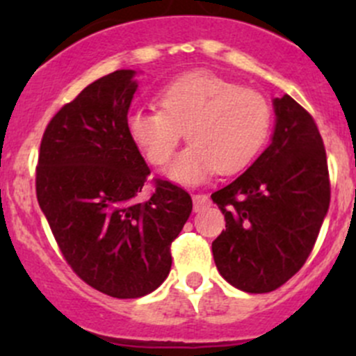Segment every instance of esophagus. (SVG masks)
I'll list each match as a JSON object with an SVG mask.
<instances>
[{
  "label": "esophagus",
  "instance_id": "obj_1",
  "mask_svg": "<svg viewBox=\"0 0 356 356\" xmlns=\"http://www.w3.org/2000/svg\"><path fill=\"white\" fill-rule=\"evenodd\" d=\"M193 203H195V211H200L210 203V198L207 195H203V193H198V195H193Z\"/></svg>",
  "mask_w": 356,
  "mask_h": 356
}]
</instances>
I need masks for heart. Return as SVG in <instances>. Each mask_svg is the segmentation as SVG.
Segmentation results:
<instances>
[{
    "mask_svg": "<svg viewBox=\"0 0 356 356\" xmlns=\"http://www.w3.org/2000/svg\"><path fill=\"white\" fill-rule=\"evenodd\" d=\"M156 102L160 110L127 115L129 136L149 163L161 167L186 131L191 145L167 168V177L181 184H201L217 170H243L264 148L272 127L267 96L211 72L174 79Z\"/></svg>",
    "mask_w": 356,
    "mask_h": 356,
    "instance_id": "b5f03b06",
    "label": "heart"
}]
</instances>
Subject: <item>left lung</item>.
Returning a JSON list of instances; mask_svg holds the SVG:
<instances>
[{
    "label": "left lung",
    "instance_id": "8db88e82",
    "mask_svg": "<svg viewBox=\"0 0 356 356\" xmlns=\"http://www.w3.org/2000/svg\"><path fill=\"white\" fill-rule=\"evenodd\" d=\"M272 143L211 195L225 231L211 243L222 277L246 293L281 288L305 265L331 201L327 156L314 117L288 95L274 99Z\"/></svg>",
    "mask_w": 356,
    "mask_h": 356
}]
</instances>
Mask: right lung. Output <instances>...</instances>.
I'll return each instance as SVG.
<instances>
[{
    "label": "right lung",
    "mask_w": 356,
    "mask_h": 356,
    "mask_svg": "<svg viewBox=\"0 0 356 356\" xmlns=\"http://www.w3.org/2000/svg\"><path fill=\"white\" fill-rule=\"evenodd\" d=\"M134 70L82 89L49 120L39 148L35 195L72 270L111 298H141L167 279L170 245L193 210L186 189L153 179L127 131Z\"/></svg>",
    "instance_id": "right-lung-1"
}]
</instances>
